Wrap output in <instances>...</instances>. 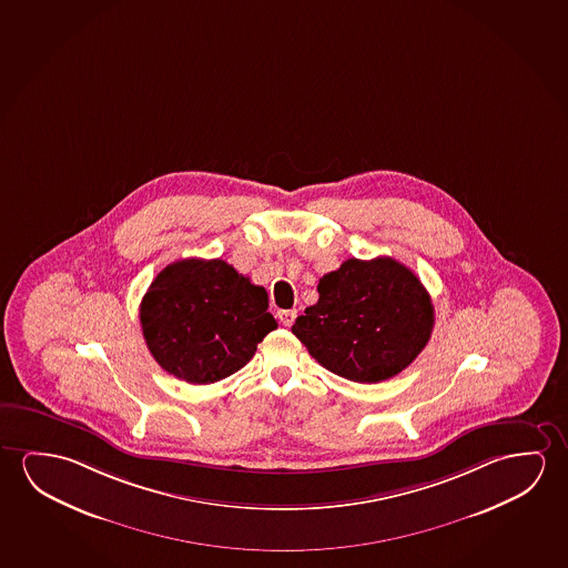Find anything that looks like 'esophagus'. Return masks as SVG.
I'll list each match as a JSON object with an SVG mask.
<instances>
[{"label":"esophagus","mask_w":568,"mask_h":568,"mask_svg":"<svg viewBox=\"0 0 568 568\" xmlns=\"http://www.w3.org/2000/svg\"><path fill=\"white\" fill-rule=\"evenodd\" d=\"M297 318V308H287V311H280V321L283 326H291Z\"/></svg>","instance_id":"1"}]
</instances>
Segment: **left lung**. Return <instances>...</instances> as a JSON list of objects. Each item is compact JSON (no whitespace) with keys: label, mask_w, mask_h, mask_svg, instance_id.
<instances>
[{"label":"left lung","mask_w":568,"mask_h":568,"mask_svg":"<svg viewBox=\"0 0 568 568\" xmlns=\"http://www.w3.org/2000/svg\"><path fill=\"white\" fill-rule=\"evenodd\" d=\"M293 334L336 376L377 384L397 376L430 341L435 308L419 277L392 257L346 260L318 281Z\"/></svg>","instance_id":"obj_1"}]
</instances>
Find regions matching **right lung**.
I'll return each instance as SVG.
<instances>
[{"mask_svg":"<svg viewBox=\"0 0 568 568\" xmlns=\"http://www.w3.org/2000/svg\"><path fill=\"white\" fill-rule=\"evenodd\" d=\"M267 291L222 260L166 265L141 301L143 338L159 366L186 384L236 374L277 328Z\"/></svg>","mask_w":568,"mask_h":568,"instance_id":"right-lung-1","label":"right lung"}]
</instances>
